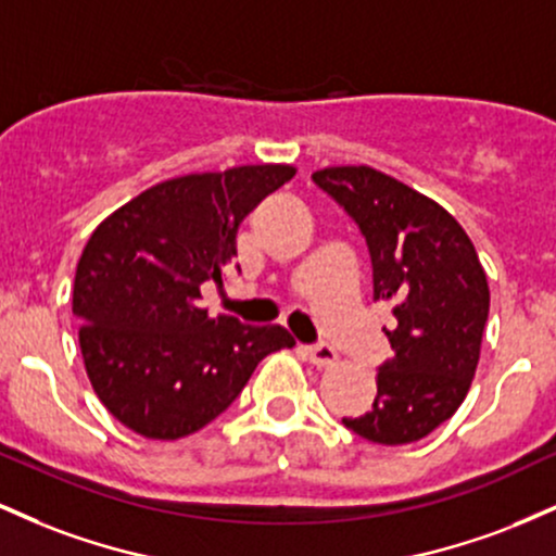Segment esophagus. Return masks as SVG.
I'll return each mask as SVG.
<instances>
[{
	"label": "esophagus",
	"instance_id": "34e87169",
	"mask_svg": "<svg viewBox=\"0 0 556 556\" xmlns=\"http://www.w3.org/2000/svg\"><path fill=\"white\" fill-rule=\"evenodd\" d=\"M305 358L311 363H316V366H331V363H337V350L331 348V344H308L305 348Z\"/></svg>",
	"mask_w": 556,
	"mask_h": 556
}]
</instances>
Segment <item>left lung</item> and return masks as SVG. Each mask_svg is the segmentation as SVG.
Instances as JSON below:
<instances>
[{
  "instance_id": "8db88e82",
  "label": "left lung",
  "mask_w": 556,
  "mask_h": 556,
  "mask_svg": "<svg viewBox=\"0 0 556 556\" xmlns=\"http://www.w3.org/2000/svg\"><path fill=\"white\" fill-rule=\"evenodd\" d=\"M311 180L363 235L374 300H392L394 355L376 374L374 405L342 418L376 444H410L455 416L476 376L489 285L465 229L431 198L371 167H329Z\"/></svg>"
}]
</instances>
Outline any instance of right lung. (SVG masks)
I'll use <instances>...</instances> for the list:
<instances>
[{"label": "right lung", "mask_w": 556, "mask_h": 556, "mask_svg": "<svg viewBox=\"0 0 556 556\" xmlns=\"http://www.w3.org/2000/svg\"><path fill=\"white\" fill-rule=\"evenodd\" d=\"M292 175L287 164H258L175 177L93 229L73 316L93 392L127 429L149 439L203 429L266 355L295 344L282 327L212 318L198 303L203 282L225 287L240 222Z\"/></svg>", "instance_id": "1"}]
</instances>
